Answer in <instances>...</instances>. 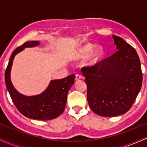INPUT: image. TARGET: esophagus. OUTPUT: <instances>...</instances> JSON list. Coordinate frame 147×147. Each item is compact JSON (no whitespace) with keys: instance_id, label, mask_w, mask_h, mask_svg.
<instances>
[{"instance_id":"obj_1","label":"esophagus","mask_w":147,"mask_h":147,"mask_svg":"<svg viewBox=\"0 0 147 147\" xmlns=\"http://www.w3.org/2000/svg\"><path fill=\"white\" fill-rule=\"evenodd\" d=\"M82 78V75H80V74H77V75H76V76H75L76 80H79V79H80Z\"/></svg>"}]
</instances>
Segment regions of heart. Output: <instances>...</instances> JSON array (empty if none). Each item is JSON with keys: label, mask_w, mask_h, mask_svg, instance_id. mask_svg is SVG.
Instances as JSON below:
<instances>
[{"label": "heart", "mask_w": 147, "mask_h": 147, "mask_svg": "<svg viewBox=\"0 0 147 147\" xmlns=\"http://www.w3.org/2000/svg\"><path fill=\"white\" fill-rule=\"evenodd\" d=\"M94 48V45L92 44H87L84 45L83 48H82L79 50V56L81 57H84L87 56L89 53L91 52ZM103 54V50L101 47L97 48L96 50L92 53L90 55V60L91 62H95Z\"/></svg>", "instance_id": "b5f03b06"}]
</instances>
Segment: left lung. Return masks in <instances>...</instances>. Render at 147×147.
<instances>
[{"mask_svg":"<svg viewBox=\"0 0 147 147\" xmlns=\"http://www.w3.org/2000/svg\"><path fill=\"white\" fill-rule=\"evenodd\" d=\"M117 51L82 72L87 84V99L91 110L103 117L127 112L142 84V72L137 52L121 37L113 35Z\"/></svg>","mask_w":147,"mask_h":147,"instance_id":"left-lung-1","label":"left lung"}]
</instances>
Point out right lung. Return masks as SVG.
I'll return each instance as SVG.
<instances>
[{
    "label": "right lung",
    "mask_w": 147,
    "mask_h": 147,
    "mask_svg": "<svg viewBox=\"0 0 147 147\" xmlns=\"http://www.w3.org/2000/svg\"><path fill=\"white\" fill-rule=\"evenodd\" d=\"M38 41L25 42L11 53L5 73V84L12 102L19 112L25 117L34 119L50 120L63 112L66 104L67 95L75 82V75L63 79L51 81L48 88L41 95L27 97L20 94L13 86L10 80V70L15 55L25 48L36 46Z\"/></svg>",
    "instance_id": "add662e5"
}]
</instances>
